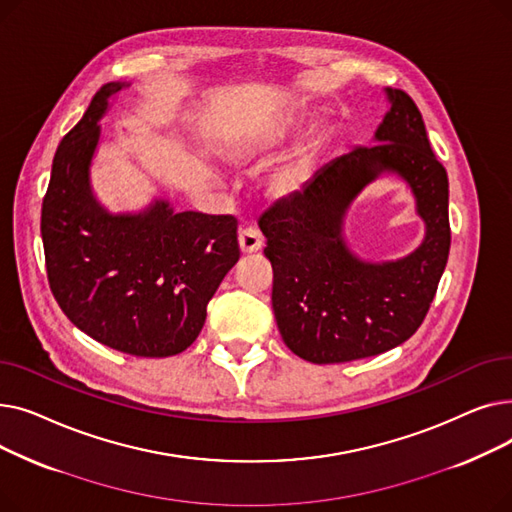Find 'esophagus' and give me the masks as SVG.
Returning <instances> with one entry per match:
<instances>
[{
    "label": "esophagus",
    "instance_id": "obj_1",
    "mask_svg": "<svg viewBox=\"0 0 512 512\" xmlns=\"http://www.w3.org/2000/svg\"><path fill=\"white\" fill-rule=\"evenodd\" d=\"M238 245H240V251L245 253V255H251V253H257V251H261V247H263V238H261V234H259V230L257 228H242L240 232H238Z\"/></svg>",
    "mask_w": 512,
    "mask_h": 512
}]
</instances>
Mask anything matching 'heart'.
Instances as JSON below:
<instances>
[{
	"instance_id": "1",
	"label": "heart",
	"mask_w": 512,
	"mask_h": 512,
	"mask_svg": "<svg viewBox=\"0 0 512 512\" xmlns=\"http://www.w3.org/2000/svg\"><path fill=\"white\" fill-rule=\"evenodd\" d=\"M286 137H288V128H284V126L265 130V132H257V134H247V137H242V139L232 143L230 155L234 159H251V157H257L265 151H270V149L282 145L286 141ZM305 174H307V166H303V164L288 166L276 178L278 191H292L294 186H299L305 180Z\"/></svg>"
}]
</instances>
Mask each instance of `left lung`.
I'll use <instances>...</instances> for the list:
<instances>
[{"label":"left lung","mask_w":512,"mask_h":512,"mask_svg":"<svg viewBox=\"0 0 512 512\" xmlns=\"http://www.w3.org/2000/svg\"><path fill=\"white\" fill-rule=\"evenodd\" d=\"M386 93L392 107L375 145H357L334 159L259 218L267 238L263 253L274 270L278 330L294 355L317 365L373 357L409 340L423 324L448 261L446 170L415 101L400 89ZM382 171L410 182L428 232L409 258L365 264L345 249L341 218Z\"/></svg>","instance_id":"left-lung-1"}]
</instances>
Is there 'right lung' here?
Segmentation results:
<instances>
[{
    "label": "right lung",
    "mask_w": 512,
    "mask_h": 512,
    "mask_svg": "<svg viewBox=\"0 0 512 512\" xmlns=\"http://www.w3.org/2000/svg\"><path fill=\"white\" fill-rule=\"evenodd\" d=\"M122 87L95 93L53 157L41 207L47 280L66 317L93 340L134 357H172L197 340L207 303L240 257L238 222L174 213L166 201L112 215L95 201L97 122Z\"/></svg>",
    "instance_id": "obj_1"
}]
</instances>
